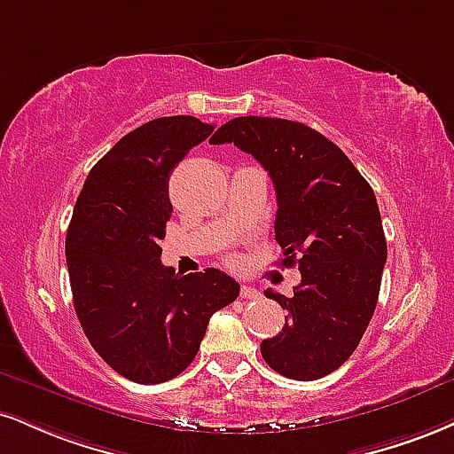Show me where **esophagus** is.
Listing matches in <instances>:
<instances>
[{
	"instance_id": "34e87169",
	"label": "esophagus",
	"mask_w": 454,
	"mask_h": 454,
	"mask_svg": "<svg viewBox=\"0 0 454 454\" xmlns=\"http://www.w3.org/2000/svg\"><path fill=\"white\" fill-rule=\"evenodd\" d=\"M241 298L255 300V298H260V292L255 287H251V286H241Z\"/></svg>"
}]
</instances>
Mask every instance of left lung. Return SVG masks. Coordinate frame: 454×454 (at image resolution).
I'll list each match as a JSON object with an SVG mask.
<instances>
[{
	"instance_id": "left-lung-1",
	"label": "left lung",
	"mask_w": 454,
	"mask_h": 454,
	"mask_svg": "<svg viewBox=\"0 0 454 454\" xmlns=\"http://www.w3.org/2000/svg\"><path fill=\"white\" fill-rule=\"evenodd\" d=\"M211 144H234L275 184V239L283 266H298L294 294L266 289L287 310L286 325L262 340L264 362L296 380L334 372L351 357L379 300L387 241L374 190L345 152L302 122L241 116Z\"/></svg>"
}]
</instances>
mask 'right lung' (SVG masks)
<instances>
[{"mask_svg": "<svg viewBox=\"0 0 454 454\" xmlns=\"http://www.w3.org/2000/svg\"><path fill=\"white\" fill-rule=\"evenodd\" d=\"M211 133L194 116L150 120L90 168L75 200L65 239L75 315L103 362L133 383L182 374L211 315L241 289L217 269L175 275L160 262L168 177Z\"/></svg>", "mask_w": 454, "mask_h": 454, "instance_id": "obj_1", "label": "right lung"}]
</instances>
